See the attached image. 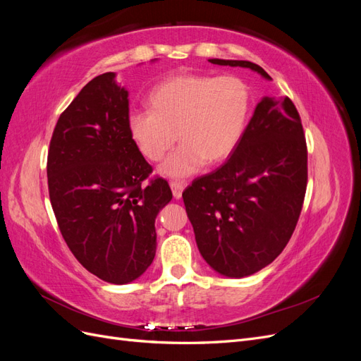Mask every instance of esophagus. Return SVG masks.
<instances>
[{
	"label": "esophagus",
	"mask_w": 361,
	"mask_h": 361,
	"mask_svg": "<svg viewBox=\"0 0 361 361\" xmlns=\"http://www.w3.org/2000/svg\"><path fill=\"white\" fill-rule=\"evenodd\" d=\"M170 188H171V191H173L174 197L180 199V197H182V192H183V190H185V183L178 182V180H173V182H170Z\"/></svg>",
	"instance_id": "esophagus-1"
}]
</instances>
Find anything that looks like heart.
I'll list each match as a JSON object with an SVG mask.
<instances>
[{
	"instance_id": "b5f03b06",
	"label": "heart",
	"mask_w": 361,
	"mask_h": 361,
	"mask_svg": "<svg viewBox=\"0 0 361 361\" xmlns=\"http://www.w3.org/2000/svg\"><path fill=\"white\" fill-rule=\"evenodd\" d=\"M149 106L128 114L130 140L146 159L158 162L179 137L182 143L159 173L187 178L207 161L220 162L232 154L247 123L250 93L233 75H174L150 92Z\"/></svg>"
}]
</instances>
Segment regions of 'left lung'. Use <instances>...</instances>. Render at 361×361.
<instances>
[{"mask_svg": "<svg viewBox=\"0 0 361 361\" xmlns=\"http://www.w3.org/2000/svg\"><path fill=\"white\" fill-rule=\"evenodd\" d=\"M247 68L245 60L209 59ZM307 187V146L288 96H264L226 164L197 178L182 197L202 257L224 277L243 279L269 265L295 231Z\"/></svg>", "mask_w": 361, "mask_h": 361, "instance_id": "1", "label": "left lung"}]
</instances>
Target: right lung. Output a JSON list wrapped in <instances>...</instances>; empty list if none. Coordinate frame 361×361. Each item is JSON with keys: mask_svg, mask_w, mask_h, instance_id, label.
<instances>
[{"mask_svg": "<svg viewBox=\"0 0 361 361\" xmlns=\"http://www.w3.org/2000/svg\"><path fill=\"white\" fill-rule=\"evenodd\" d=\"M128 96L114 72L85 84L54 129L47 169L64 241L87 271L113 285L152 265L155 218L173 197L162 178L145 182L152 167L129 137Z\"/></svg>", "mask_w": 361, "mask_h": 361, "instance_id": "1", "label": "right lung"}]
</instances>
